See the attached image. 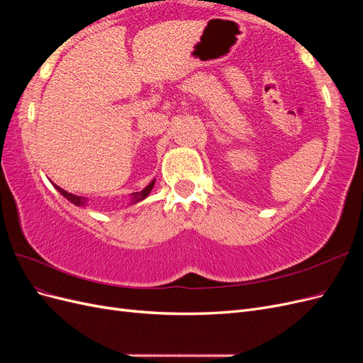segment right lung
<instances>
[{
    "label": "right lung",
    "instance_id": "right-lung-1",
    "mask_svg": "<svg viewBox=\"0 0 363 363\" xmlns=\"http://www.w3.org/2000/svg\"><path fill=\"white\" fill-rule=\"evenodd\" d=\"M155 182H156V180H152L144 191H140V192H133V194H131V196H133V199H131V204L139 203V201H142L144 199H147L148 194H150V192H151V189H152V186H155ZM54 188H56V189H57V191L65 196V199L69 200V201H71V203H74L75 206H84V204H86V199H84V196H79V195H74V194H69V192H67V191H63L62 188H59L57 184H54Z\"/></svg>",
    "mask_w": 363,
    "mask_h": 363
}]
</instances>
